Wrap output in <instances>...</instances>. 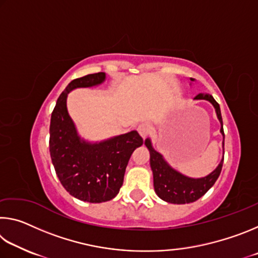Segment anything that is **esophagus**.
I'll list each match as a JSON object with an SVG mask.
<instances>
[{"mask_svg":"<svg viewBox=\"0 0 258 258\" xmlns=\"http://www.w3.org/2000/svg\"><path fill=\"white\" fill-rule=\"evenodd\" d=\"M150 126L148 125V124H145V123H142V124H140L139 126H138V132H139V134L141 135V137L145 139V138H147L148 135H149V133H150Z\"/></svg>","mask_w":258,"mask_h":258,"instance_id":"obj_1","label":"esophagus"}]
</instances>
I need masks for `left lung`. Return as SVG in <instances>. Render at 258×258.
<instances>
[{
	"instance_id": "obj_1",
	"label": "left lung",
	"mask_w": 258,
	"mask_h": 258,
	"mask_svg": "<svg viewBox=\"0 0 258 258\" xmlns=\"http://www.w3.org/2000/svg\"><path fill=\"white\" fill-rule=\"evenodd\" d=\"M194 81V80H192ZM196 100H208L214 107H215L216 115L220 119L222 127L221 133L224 135L223 121H222V115L220 104L216 102L212 95L208 94H198L195 97ZM146 147L150 152V166L154 173V186L156 194L158 197L165 202L171 204H190L194 203L199 198H202L206 192L214 185V183L220 176L223 160H221L220 165L217 166L215 171L212 172L209 175L203 178H190L182 175L172 167H169L167 163L163 159L160 154H158L151 146L149 139L146 140ZM224 145V143H223Z\"/></svg>"
}]
</instances>
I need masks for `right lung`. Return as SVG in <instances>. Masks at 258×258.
Segmentation results:
<instances>
[{
	"label": "right lung",
	"instance_id": "right-lung-1",
	"mask_svg": "<svg viewBox=\"0 0 258 258\" xmlns=\"http://www.w3.org/2000/svg\"><path fill=\"white\" fill-rule=\"evenodd\" d=\"M104 78V73H95L69 83L56 100L50 124V155L59 181L73 197L94 204L116 197L131 156L143 145L137 131L95 145L77 135L67 111V95L76 87L98 85Z\"/></svg>",
	"mask_w": 258,
	"mask_h": 258
}]
</instances>
